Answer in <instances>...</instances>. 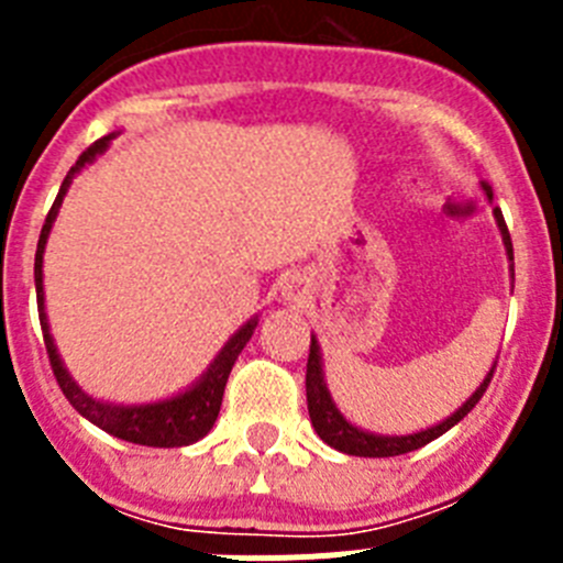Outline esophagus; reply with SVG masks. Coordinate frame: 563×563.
<instances>
[{"mask_svg":"<svg viewBox=\"0 0 563 563\" xmlns=\"http://www.w3.org/2000/svg\"><path fill=\"white\" fill-rule=\"evenodd\" d=\"M285 296H287V301H298V298L305 296V287H301V282H298V278H292V282H287Z\"/></svg>","mask_w":563,"mask_h":563,"instance_id":"1","label":"esophagus"}]
</instances>
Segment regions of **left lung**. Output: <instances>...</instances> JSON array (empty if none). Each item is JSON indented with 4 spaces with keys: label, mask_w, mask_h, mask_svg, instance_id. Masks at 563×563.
Instances as JSON below:
<instances>
[{
    "label": "left lung",
    "mask_w": 563,
    "mask_h": 563,
    "mask_svg": "<svg viewBox=\"0 0 563 563\" xmlns=\"http://www.w3.org/2000/svg\"><path fill=\"white\" fill-rule=\"evenodd\" d=\"M485 191L487 197H490V188H485ZM494 213H496V225H499L501 231V239H505L507 256L514 258V242H510V233H507L505 217H501L499 208H496ZM494 369L487 372V377L482 380L479 389L462 402V409L454 411L449 420H442L440 426H431V429L417 431V434H406V437H380V434H369V431L355 429V426H352V422L335 409V402H332L330 389H327V383H324V372H321V350H318V341L312 338L310 357H307V409H310V420L316 434L321 437L327 445H332L335 451H343V454H350V456H400V454H409V451L422 449V445H429L431 440H437V437H442L449 429H454L456 422H460L462 417H465L467 411L474 409L476 402L482 400L487 383H490V377H494Z\"/></svg>",
    "instance_id": "obj_1"
}]
</instances>
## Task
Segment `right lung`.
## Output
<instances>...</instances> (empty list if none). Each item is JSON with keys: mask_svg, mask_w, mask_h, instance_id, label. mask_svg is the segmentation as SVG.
I'll use <instances>...</instances> for the list:
<instances>
[{"mask_svg": "<svg viewBox=\"0 0 563 563\" xmlns=\"http://www.w3.org/2000/svg\"><path fill=\"white\" fill-rule=\"evenodd\" d=\"M114 134H107L101 141H96L87 152L76 161V166L69 168L67 177H64L62 188H58V197L49 208L47 220H44L42 236H38L36 247V301H38V321H42V335L44 346H47L49 366H53V375H56L58 386H62L64 397L73 402V409L81 417H87L92 426L103 429L107 434L118 437V440L134 442V445H148V449H180V445H191V442L202 440L208 431L213 429L217 422V415H220L222 395H225V383L228 375H231L233 363H236L239 352L245 350V343L251 341L253 330H256L258 318H251L231 341L222 346V352L213 357V363L208 366L206 375L194 383L191 389L183 391V395L172 397V400L163 402H148V406H112V402L92 400L89 395H84L78 389V383L67 375L64 369L62 357L56 352V343H53V335H49L47 327V312H44V287H42V262H44V245H47L49 228H53V220H56L58 208H62L64 194H67L69 183L81 172L87 163H92L101 152H107L109 141Z\"/></svg>", "mask_w": 563, "mask_h": 563, "instance_id": "1", "label": "right lung"}]
</instances>
